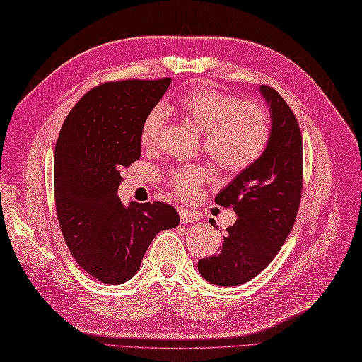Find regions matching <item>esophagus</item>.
I'll return each mask as SVG.
<instances>
[{
	"instance_id": "esophagus-1",
	"label": "esophagus",
	"mask_w": 362,
	"mask_h": 362,
	"mask_svg": "<svg viewBox=\"0 0 362 362\" xmlns=\"http://www.w3.org/2000/svg\"><path fill=\"white\" fill-rule=\"evenodd\" d=\"M179 214H180V221L183 222V224H191V222L199 219V214L196 211H191L187 209H179Z\"/></svg>"
}]
</instances>
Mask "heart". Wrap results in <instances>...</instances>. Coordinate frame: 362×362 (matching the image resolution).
I'll return each instance as SVG.
<instances>
[{"instance_id":"1","label":"heart","mask_w":362,"mask_h":362,"mask_svg":"<svg viewBox=\"0 0 362 362\" xmlns=\"http://www.w3.org/2000/svg\"><path fill=\"white\" fill-rule=\"evenodd\" d=\"M168 109L204 134V151L224 171L236 173L250 166L267 146L269 119L257 103H241L213 90H191ZM165 119L160 107L146 115L140 132L146 149L157 146ZM205 180L206 173L199 166L179 168L171 177L173 187L183 197L193 196Z\"/></svg>"}]
</instances>
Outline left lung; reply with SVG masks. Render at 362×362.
<instances>
[{
    "label": "left lung",
    "instance_id": "8db88e82",
    "mask_svg": "<svg viewBox=\"0 0 362 362\" xmlns=\"http://www.w3.org/2000/svg\"><path fill=\"white\" fill-rule=\"evenodd\" d=\"M271 113V134L259 158L216 194L218 205L233 206L222 250L199 259L202 279L218 286H240L271 263L286 240L302 194V134L286 101L261 86Z\"/></svg>",
    "mask_w": 362,
    "mask_h": 362
}]
</instances>
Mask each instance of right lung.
<instances>
[{"label":"right lung","instance_id":"add662e5","mask_svg":"<svg viewBox=\"0 0 362 362\" xmlns=\"http://www.w3.org/2000/svg\"><path fill=\"white\" fill-rule=\"evenodd\" d=\"M171 79L121 81L90 90L64 122L54 156L60 230L78 264L121 284L138 272L161 230L179 226L174 206L121 202V171L141 156V124Z\"/></svg>","mask_w":362,"mask_h":362}]
</instances>
